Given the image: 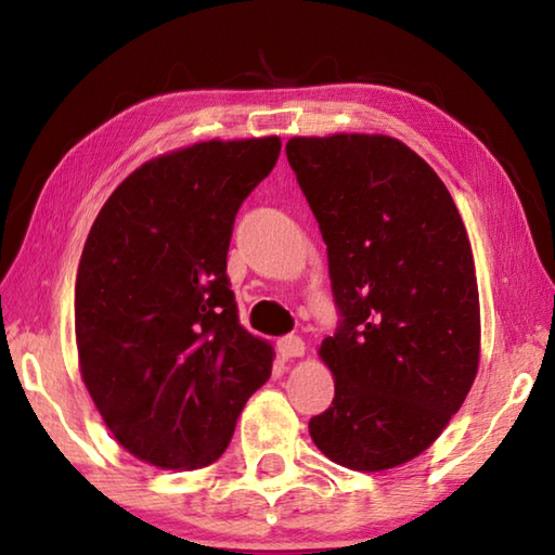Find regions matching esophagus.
Returning <instances> with one entry per match:
<instances>
[{"label":"esophagus","mask_w":555,"mask_h":555,"mask_svg":"<svg viewBox=\"0 0 555 555\" xmlns=\"http://www.w3.org/2000/svg\"><path fill=\"white\" fill-rule=\"evenodd\" d=\"M279 352H281V357H284V360H291V357H304L306 354V343L296 335L281 337Z\"/></svg>","instance_id":"1"}]
</instances>
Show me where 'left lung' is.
Listing matches in <instances>:
<instances>
[{
    "mask_svg": "<svg viewBox=\"0 0 555 555\" xmlns=\"http://www.w3.org/2000/svg\"><path fill=\"white\" fill-rule=\"evenodd\" d=\"M286 156L327 244L343 323L318 354L335 377L308 430L357 473L436 443L480 367V294L446 183L387 134L294 137Z\"/></svg>",
    "mask_w": 555,
    "mask_h": 555,
    "instance_id": "8db88e82",
    "label": "left lung"
}]
</instances>
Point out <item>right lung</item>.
I'll return each instance as SVG.
<instances>
[{"instance_id": "right-lung-1", "label": "right lung", "mask_w": 555, "mask_h": 555, "mask_svg": "<svg viewBox=\"0 0 555 555\" xmlns=\"http://www.w3.org/2000/svg\"><path fill=\"white\" fill-rule=\"evenodd\" d=\"M279 152V137L176 149L129 173L92 222L75 279L80 377L149 465H212L269 379L274 347L240 323L228 249Z\"/></svg>"}]
</instances>
